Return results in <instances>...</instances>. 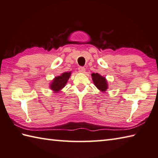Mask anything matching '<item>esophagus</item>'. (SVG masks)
Listing matches in <instances>:
<instances>
[{
  "label": "esophagus",
  "mask_w": 158,
  "mask_h": 158,
  "mask_svg": "<svg viewBox=\"0 0 158 158\" xmlns=\"http://www.w3.org/2000/svg\"><path fill=\"white\" fill-rule=\"evenodd\" d=\"M85 71V68H84V67H79V73H84Z\"/></svg>",
  "instance_id": "esophagus-1"
}]
</instances>
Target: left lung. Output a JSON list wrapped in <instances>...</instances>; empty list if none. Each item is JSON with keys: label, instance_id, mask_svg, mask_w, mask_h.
Instances as JSON below:
<instances>
[{"label": "left lung", "instance_id": "left-lung-1", "mask_svg": "<svg viewBox=\"0 0 158 158\" xmlns=\"http://www.w3.org/2000/svg\"><path fill=\"white\" fill-rule=\"evenodd\" d=\"M91 76L94 85L102 93H106L108 88V84L106 77L100 75L99 73H92Z\"/></svg>", "mask_w": 158, "mask_h": 158}]
</instances>
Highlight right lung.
Masks as SVG:
<instances>
[{
  "mask_svg": "<svg viewBox=\"0 0 158 158\" xmlns=\"http://www.w3.org/2000/svg\"><path fill=\"white\" fill-rule=\"evenodd\" d=\"M72 72H64L61 75L56 76L52 80L49 85L50 89L53 93H59L64 88L71 76Z\"/></svg>",
  "mask_w": 158,
  "mask_h": 158,
  "instance_id": "right-lung-1",
  "label": "right lung"
}]
</instances>
